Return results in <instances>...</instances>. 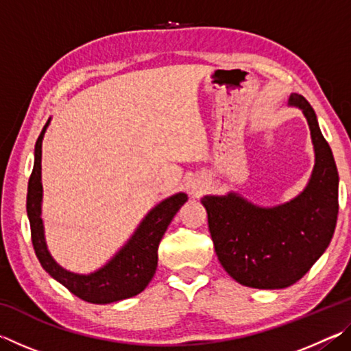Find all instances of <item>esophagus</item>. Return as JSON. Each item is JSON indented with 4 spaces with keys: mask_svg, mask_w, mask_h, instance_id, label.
Listing matches in <instances>:
<instances>
[{
    "mask_svg": "<svg viewBox=\"0 0 351 351\" xmlns=\"http://www.w3.org/2000/svg\"><path fill=\"white\" fill-rule=\"evenodd\" d=\"M193 189L195 190H201V189H203V186H193Z\"/></svg>",
    "mask_w": 351,
    "mask_h": 351,
    "instance_id": "esophagus-1",
    "label": "esophagus"
}]
</instances>
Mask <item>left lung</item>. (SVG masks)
<instances>
[{"instance_id": "1", "label": "left lung", "mask_w": 351, "mask_h": 351, "mask_svg": "<svg viewBox=\"0 0 351 351\" xmlns=\"http://www.w3.org/2000/svg\"><path fill=\"white\" fill-rule=\"evenodd\" d=\"M289 105L304 111L316 152L304 192L272 209H261L235 193L201 199L219 263L245 287H291L310 271L335 234L339 210L335 158L308 100L293 94Z\"/></svg>"}]
</instances>
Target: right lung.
<instances>
[{"label":"right lung","mask_w":351,"mask_h":351,"mask_svg":"<svg viewBox=\"0 0 351 351\" xmlns=\"http://www.w3.org/2000/svg\"><path fill=\"white\" fill-rule=\"evenodd\" d=\"M49 122V121H47ZM46 125L35 144V161L27 184L26 209L31 223V239L35 255L43 269L64 288L90 304H111L128 299L144 291L158 266V247L176 212L187 201L186 193H176L164 199L144 218L130 241L116 254L110 263L90 276H79L58 266L47 252L43 221H41V141Z\"/></svg>","instance_id":"1"}]
</instances>
